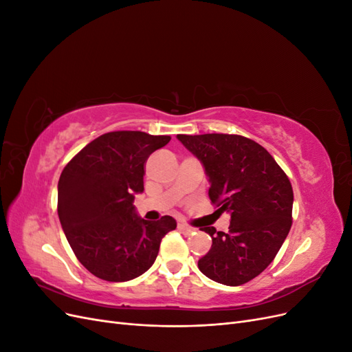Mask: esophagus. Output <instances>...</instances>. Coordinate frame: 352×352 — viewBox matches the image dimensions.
Here are the masks:
<instances>
[{"label": "esophagus", "instance_id": "obj_1", "mask_svg": "<svg viewBox=\"0 0 352 352\" xmlns=\"http://www.w3.org/2000/svg\"><path fill=\"white\" fill-rule=\"evenodd\" d=\"M177 229L182 232V233H185V235H189V233H192L195 229L194 228H190V226H188V225H185V223H179L177 225Z\"/></svg>", "mask_w": 352, "mask_h": 352}]
</instances>
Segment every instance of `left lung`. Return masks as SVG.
<instances>
[{
	"instance_id": "obj_1",
	"label": "left lung",
	"mask_w": 352,
	"mask_h": 352,
	"mask_svg": "<svg viewBox=\"0 0 352 352\" xmlns=\"http://www.w3.org/2000/svg\"><path fill=\"white\" fill-rule=\"evenodd\" d=\"M206 168L208 197L230 212L229 232L201 228L212 239L198 269L208 279L239 286L274 260L292 226L294 190L269 151L241 135H177Z\"/></svg>"
}]
</instances>
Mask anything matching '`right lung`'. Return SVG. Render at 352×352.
I'll return each mask as SVG.
<instances>
[{"mask_svg":"<svg viewBox=\"0 0 352 352\" xmlns=\"http://www.w3.org/2000/svg\"><path fill=\"white\" fill-rule=\"evenodd\" d=\"M170 141L166 135L117 131L98 136L74 155L58 180V219L78 260L94 276L127 282L154 264L160 242L176 220L136 214L144 164Z\"/></svg>","mask_w":352,"mask_h":352,"instance_id":"add662e5","label":"right lung"}]
</instances>
